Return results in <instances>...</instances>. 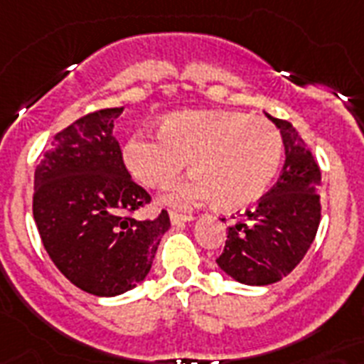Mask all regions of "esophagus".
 Returning <instances> with one entry per match:
<instances>
[{
  "label": "esophagus",
  "mask_w": 364,
  "mask_h": 364,
  "mask_svg": "<svg viewBox=\"0 0 364 364\" xmlns=\"http://www.w3.org/2000/svg\"><path fill=\"white\" fill-rule=\"evenodd\" d=\"M171 223L173 225H182V223H188V221H191L193 219V215L191 214H178V212H171Z\"/></svg>",
  "instance_id": "1"
}]
</instances>
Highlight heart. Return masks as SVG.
<instances>
[{
  "mask_svg": "<svg viewBox=\"0 0 364 364\" xmlns=\"http://www.w3.org/2000/svg\"><path fill=\"white\" fill-rule=\"evenodd\" d=\"M158 137L134 135L124 164L137 182L164 189L189 161L193 175L165 195L175 208L215 200L225 210L257 203L283 160V137L266 119L240 111H182L165 117Z\"/></svg>",
  "mask_w": 364,
  "mask_h": 364,
  "instance_id": "1",
  "label": "heart"
}]
</instances>
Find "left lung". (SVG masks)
<instances>
[{"label": "left lung", "instance_id": "obj_1", "mask_svg": "<svg viewBox=\"0 0 364 364\" xmlns=\"http://www.w3.org/2000/svg\"><path fill=\"white\" fill-rule=\"evenodd\" d=\"M268 119L283 137V173L257 206L227 229L223 253L215 260L234 281L251 287L287 277L314 242L322 218L318 195L322 175L312 152L290 122Z\"/></svg>", "mask_w": 364, "mask_h": 364}]
</instances>
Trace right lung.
Segmentation results:
<instances>
[{
  "label": "right lung",
  "mask_w": 364,
  "mask_h": 364,
  "mask_svg": "<svg viewBox=\"0 0 364 364\" xmlns=\"http://www.w3.org/2000/svg\"><path fill=\"white\" fill-rule=\"evenodd\" d=\"M109 107L55 134L35 169L33 218L57 269L83 292L111 297L139 284L171 227L167 210L135 219L150 195L132 180Z\"/></svg>",
  "instance_id": "add662e5"
}]
</instances>
